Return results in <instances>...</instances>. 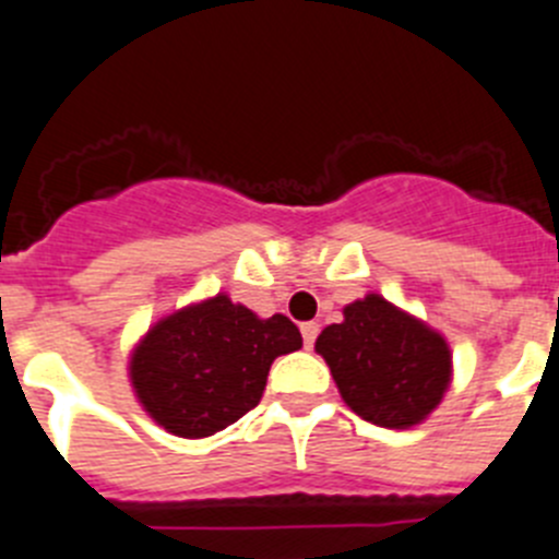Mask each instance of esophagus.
Instances as JSON below:
<instances>
[{
    "mask_svg": "<svg viewBox=\"0 0 559 559\" xmlns=\"http://www.w3.org/2000/svg\"><path fill=\"white\" fill-rule=\"evenodd\" d=\"M316 335H319V324L316 322H308V324H302V341H305V347H313L316 344Z\"/></svg>",
    "mask_w": 559,
    "mask_h": 559,
    "instance_id": "1",
    "label": "esophagus"
}]
</instances>
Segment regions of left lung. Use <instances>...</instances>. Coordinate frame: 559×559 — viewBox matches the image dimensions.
I'll list each match as a JSON object with an SVG mask.
<instances>
[{"instance_id":"1","label":"left lung","mask_w":559,"mask_h":559,"mask_svg":"<svg viewBox=\"0 0 559 559\" xmlns=\"http://www.w3.org/2000/svg\"><path fill=\"white\" fill-rule=\"evenodd\" d=\"M341 397L380 428H412L439 406L451 383V349L428 324L369 294L344 308V322L316 338Z\"/></svg>"}]
</instances>
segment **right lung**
Instances as JSON below:
<instances>
[{"label":"right lung","mask_w":559,"mask_h":559,"mask_svg":"<svg viewBox=\"0 0 559 559\" xmlns=\"http://www.w3.org/2000/svg\"><path fill=\"white\" fill-rule=\"evenodd\" d=\"M299 347L302 335L288 316L257 319L218 294L147 330L133 349L131 383L170 433L212 437L260 403L276 355Z\"/></svg>","instance_id":"obj_1"}]
</instances>
